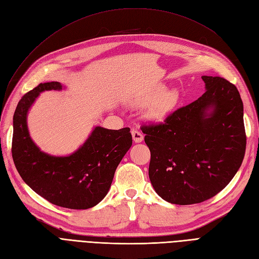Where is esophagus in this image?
<instances>
[{"label":"esophagus","mask_w":259,"mask_h":259,"mask_svg":"<svg viewBox=\"0 0 259 259\" xmlns=\"http://www.w3.org/2000/svg\"><path fill=\"white\" fill-rule=\"evenodd\" d=\"M132 136H133V139H134V142L137 143V144L142 143L144 140V135L142 134V132H139L137 130L132 131Z\"/></svg>","instance_id":"34e87169"}]
</instances>
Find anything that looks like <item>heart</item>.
<instances>
[{
    "label": "heart",
    "instance_id": "b5f03b06",
    "mask_svg": "<svg viewBox=\"0 0 259 259\" xmlns=\"http://www.w3.org/2000/svg\"><path fill=\"white\" fill-rule=\"evenodd\" d=\"M165 91L164 86H158L134 99L138 105L150 104L147 109V115L152 121H164L178 105L179 94L176 91Z\"/></svg>",
    "mask_w": 259,
    "mask_h": 259
}]
</instances>
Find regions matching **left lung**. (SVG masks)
<instances>
[{
    "label": "left lung",
    "instance_id": "left-lung-1",
    "mask_svg": "<svg viewBox=\"0 0 259 259\" xmlns=\"http://www.w3.org/2000/svg\"><path fill=\"white\" fill-rule=\"evenodd\" d=\"M206 92L163 124L143 125L150 149L149 178L160 197L178 205L201 203L228 185L244 158L246 136L239 91L203 75Z\"/></svg>",
    "mask_w": 259,
    "mask_h": 259
}]
</instances>
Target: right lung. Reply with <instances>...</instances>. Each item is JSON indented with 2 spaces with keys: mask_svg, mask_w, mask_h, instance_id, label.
Here are the masks:
<instances>
[{
  "mask_svg": "<svg viewBox=\"0 0 259 259\" xmlns=\"http://www.w3.org/2000/svg\"><path fill=\"white\" fill-rule=\"evenodd\" d=\"M62 89L59 82L41 83L19 100L13 117V160L23 182L42 198L61 207L86 209L110 189L115 169L132 146L131 130L95 126L71 154L43 152L30 137L27 115L40 93Z\"/></svg>",
  "mask_w": 259,
  "mask_h": 259,
  "instance_id": "add662e5",
  "label": "right lung"
}]
</instances>
